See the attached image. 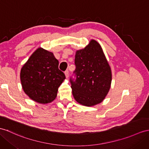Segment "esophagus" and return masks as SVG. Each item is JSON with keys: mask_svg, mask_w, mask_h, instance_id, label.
I'll use <instances>...</instances> for the list:
<instances>
[{"mask_svg": "<svg viewBox=\"0 0 149 149\" xmlns=\"http://www.w3.org/2000/svg\"><path fill=\"white\" fill-rule=\"evenodd\" d=\"M64 74H65V76H66V77L68 78V77H69V71L67 70L64 72Z\"/></svg>", "mask_w": 149, "mask_h": 149, "instance_id": "1", "label": "esophagus"}]
</instances>
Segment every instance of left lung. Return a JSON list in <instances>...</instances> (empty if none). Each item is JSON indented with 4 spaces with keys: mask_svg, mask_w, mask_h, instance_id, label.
Here are the masks:
<instances>
[{
    "mask_svg": "<svg viewBox=\"0 0 149 149\" xmlns=\"http://www.w3.org/2000/svg\"><path fill=\"white\" fill-rule=\"evenodd\" d=\"M74 63L77 79L70 81L75 100L88 107L102 102L112 81L111 69L102 47L92 39L84 49L77 50Z\"/></svg>",
    "mask_w": 149,
    "mask_h": 149,
    "instance_id": "1",
    "label": "left lung"
}]
</instances>
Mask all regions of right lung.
I'll return each instance as SVG.
<instances>
[{
	"mask_svg": "<svg viewBox=\"0 0 149 149\" xmlns=\"http://www.w3.org/2000/svg\"><path fill=\"white\" fill-rule=\"evenodd\" d=\"M58 66L59 61L52 52L38 48L21 70L20 79L24 93L38 103L52 102L66 78Z\"/></svg>",
	"mask_w": 149,
	"mask_h": 149,
	"instance_id": "1",
	"label": "right lung"
}]
</instances>
